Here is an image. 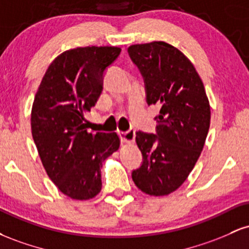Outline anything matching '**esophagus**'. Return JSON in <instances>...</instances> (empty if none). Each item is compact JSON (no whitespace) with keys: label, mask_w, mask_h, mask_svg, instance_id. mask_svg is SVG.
I'll return each mask as SVG.
<instances>
[{"label":"esophagus","mask_w":249,"mask_h":249,"mask_svg":"<svg viewBox=\"0 0 249 249\" xmlns=\"http://www.w3.org/2000/svg\"><path fill=\"white\" fill-rule=\"evenodd\" d=\"M118 134L123 142H132L134 141V136H136V131L131 128V130L126 131V132H118Z\"/></svg>","instance_id":"34e87169"}]
</instances>
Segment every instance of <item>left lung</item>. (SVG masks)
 <instances>
[{
	"mask_svg": "<svg viewBox=\"0 0 249 249\" xmlns=\"http://www.w3.org/2000/svg\"><path fill=\"white\" fill-rule=\"evenodd\" d=\"M141 71L148 105H160L156 134L136 132L142 166L132 171L136 186L150 196L174 192L198 161L211 122L210 102L196 68L166 42L128 47Z\"/></svg>",
	"mask_w": 249,
	"mask_h": 249,
	"instance_id": "left-lung-1",
	"label": "left lung"
}]
</instances>
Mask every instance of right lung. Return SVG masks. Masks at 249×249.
<instances>
[{
  "label": "right lung",
  "mask_w": 249,
  "mask_h": 249,
  "mask_svg": "<svg viewBox=\"0 0 249 249\" xmlns=\"http://www.w3.org/2000/svg\"><path fill=\"white\" fill-rule=\"evenodd\" d=\"M117 47L76 48L53 59L31 108V132L49 178L71 199L102 190L103 161L119 148L117 133L88 132L85 113L96 105Z\"/></svg>",
  "instance_id": "right-lung-1"
}]
</instances>
